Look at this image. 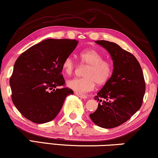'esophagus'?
Wrapping results in <instances>:
<instances>
[{"label": "esophagus", "instance_id": "1", "mask_svg": "<svg viewBox=\"0 0 158 158\" xmlns=\"http://www.w3.org/2000/svg\"><path fill=\"white\" fill-rule=\"evenodd\" d=\"M77 95V96L79 97V98H83V99H85V98H87V96H85V95H83V94H75Z\"/></svg>", "mask_w": 158, "mask_h": 158}]
</instances>
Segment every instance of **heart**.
<instances>
[{"instance_id": "1", "label": "heart", "mask_w": 158, "mask_h": 158, "mask_svg": "<svg viewBox=\"0 0 158 158\" xmlns=\"http://www.w3.org/2000/svg\"><path fill=\"white\" fill-rule=\"evenodd\" d=\"M82 64L87 65L85 71V77L69 80L67 86L79 94H83L94 90L96 83L98 85L104 84L112 73V66L109 62L103 60V57L92 49H85L80 54ZM75 68L74 60L71 57L64 59L62 69L67 75H71Z\"/></svg>"}]
</instances>
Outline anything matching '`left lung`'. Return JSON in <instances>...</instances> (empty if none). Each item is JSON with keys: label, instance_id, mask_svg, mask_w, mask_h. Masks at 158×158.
I'll use <instances>...</instances> for the list:
<instances>
[{"label": "left lung", "instance_id": "8db88e82", "mask_svg": "<svg viewBox=\"0 0 158 158\" xmlns=\"http://www.w3.org/2000/svg\"><path fill=\"white\" fill-rule=\"evenodd\" d=\"M96 43L106 49L113 61V72L94 97L98 109L90 114L92 122L105 129L114 128L129 119L141 107L145 83L136 57L117 44L105 40Z\"/></svg>", "mask_w": 158, "mask_h": 158}]
</instances>
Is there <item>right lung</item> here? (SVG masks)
<instances>
[{
    "label": "right lung",
    "mask_w": 158,
    "mask_h": 158,
    "mask_svg": "<svg viewBox=\"0 0 158 158\" xmlns=\"http://www.w3.org/2000/svg\"><path fill=\"white\" fill-rule=\"evenodd\" d=\"M75 40L48 39L18 57L10 78L12 101L27 119L44 124L55 118L66 97L73 94L64 84L62 63L77 47Z\"/></svg>",
    "instance_id": "right-lung-1"
}]
</instances>
